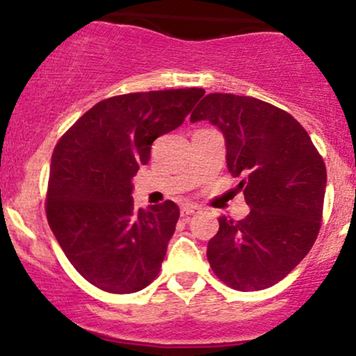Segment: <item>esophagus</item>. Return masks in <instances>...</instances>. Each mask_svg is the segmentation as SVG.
<instances>
[{
    "label": "esophagus",
    "instance_id": "34e87169",
    "mask_svg": "<svg viewBox=\"0 0 356 356\" xmlns=\"http://www.w3.org/2000/svg\"><path fill=\"white\" fill-rule=\"evenodd\" d=\"M195 212H199V206H194V204H187V206L181 207L182 218H186V216H191V214H195Z\"/></svg>",
    "mask_w": 356,
    "mask_h": 356
}]
</instances>
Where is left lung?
<instances>
[{"label": "left lung", "instance_id": "obj_1", "mask_svg": "<svg viewBox=\"0 0 356 356\" xmlns=\"http://www.w3.org/2000/svg\"><path fill=\"white\" fill-rule=\"evenodd\" d=\"M209 120L226 140V162L249 206L241 220L219 218L207 261L238 291L276 284L308 254L320 232L326 167L288 112L252 97L211 93L191 122Z\"/></svg>", "mask_w": 356, "mask_h": 356}]
</instances>
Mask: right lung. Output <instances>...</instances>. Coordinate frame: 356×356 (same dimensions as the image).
Instances as JSON below:
<instances>
[{
    "mask_svg": "<svg viewBox=\"0 0 356 356\" xmlns=\"http://www.w3.org/2000/svg\"><path fill=\"white\" fill-rule=\"evenodd\" d=\"M202 88L127 93L93 105L51 155L47 218L65 256L88 283L125 295L157 277L179 219L165 201L134 207V175L157 137L172 132Z\"/></svg>",
    "mask_w": 356,
    "mask_h": 356,
    "instance_id": "1",
    "label": "right lung"
}]
</instances>
